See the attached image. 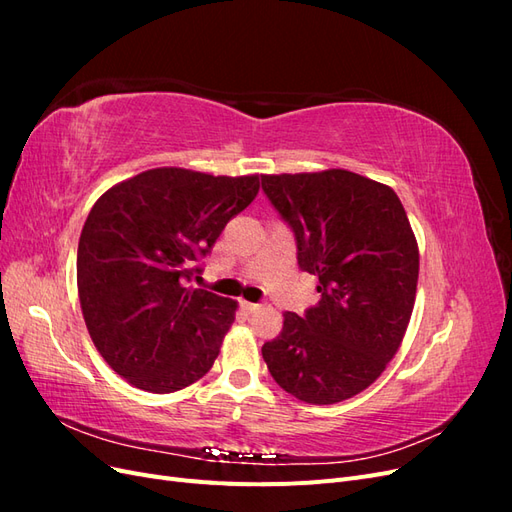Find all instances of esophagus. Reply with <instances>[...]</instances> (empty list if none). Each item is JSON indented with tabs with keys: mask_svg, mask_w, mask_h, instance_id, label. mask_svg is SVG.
<instances>
[{
	"mask_svg": "<svg viewBox=\"0 0 512 512\" xmlns=\"http://www.w3.org/2000/svg\"><path fill=\"white\" fill-rule=\"evenodd\" d=\"M241 307L245 309V312H256L260 305L258 303H250V301H241Z\"/></svg>",
	"mask_w": 512,
	"mask_h": 512,
	"instance_id": "esophagus-1",
	"label": "esophagus"
}]
</instances>
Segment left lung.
<instances>
[{
	"label": "left lung",
	"instance_id": "left-lung-1",
	"mask_svg": "<svg viewBox=\"0 0 512 512\" xmlns=\"http://www.w3.org/2000/svg\"><path fill=\"white\" fill-rule=\"evenodd\" d=\"M260 181L320 292L303 316L284 314L262 359L286 393L337 404L365 391L406 335L418 282L408 215L389 185L342 168Z\"/></svg>",
	"mask_w": 512,
	"mask_h": 512
}]
</instances>
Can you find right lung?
Masks as SVG:
<instances>
[{
	"label": "right lung",
	"instance_id": "right-lung-1",
	"mask_svg": "<svg viewBox=\"0 0 512 512\" xmlns=\"http://www.w3.org/2000/svg\"><path fill=\"white\" fill-rule=\"evenodd\" d=\"M258 188L256 175L151 168L89 211L76 254L83 318L104 361L136 389L175 393L211 369L237 303L188 284Z\"/></svg>",
	"mask_w": 512,
	"mask_h": 512
}]
</instances>
